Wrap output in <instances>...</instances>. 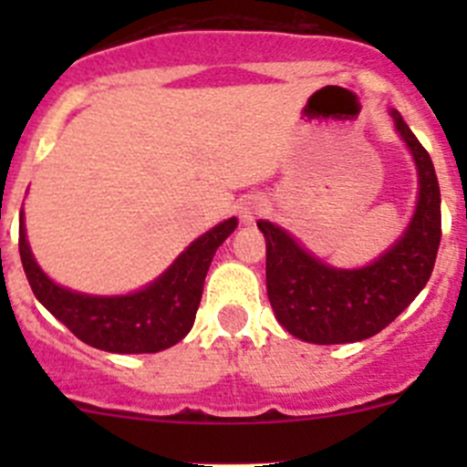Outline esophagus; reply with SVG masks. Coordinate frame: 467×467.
<instances>
[{
    "instance_id": "esophagus-1",
    "label": "esophagus",
    "mask_w": 467,
    "mask_h": 467,
    "mask_svg": "<svg viewBox=\"0 0 467 467\" xmlns=\"http://www.w3.org/2000/svg\"><path fill=\"white\" fill-rule=\"evenodd\" d=\"M239 212H242V219L246 221V223H251V221L260 219L262 214H266L268 205H266V201L260 199V196H251V199L244 201L242 210Z\"/></svg>"
}]
</instances>
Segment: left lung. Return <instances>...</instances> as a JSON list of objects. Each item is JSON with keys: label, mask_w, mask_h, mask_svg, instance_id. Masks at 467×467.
<instances>
[{"label": "left lung", "mask_w": 467, "mask_h": 467, "mask_svg": "<svg viewBox=\"0 0 467 467\" xmlns=\"http://www.w3.org/2000/svg\"><path fill=\"white\" fill-rule=\"evenodd\" d=\"M420 181L407 233L370 266L343 271L305 253L285 230L257 221L266 237V294L282 327L309 343H355L381 332L413 303L434 271L441 244V190L427 149L390 110Z\"/></svg>", "instance_id": "obj_1"}]
</instances>
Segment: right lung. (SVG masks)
I'll return each mask as SVG.
<instances>
[{
	"instance_id": "add662e5",
	"label": "right lung",
	"mask_w": 467,
	"mask_h": 467,
	"mask_svg": "<svg viewBox=\"0 0 467 467\" xmlns=\"http://www.w3.org/2000/svg\"><path fill=\"white\" fill-rule=\"evenodd\" d=\"M237 228V219L214 225L196 239L153 285L130 296L101 298L69 291L40 271L20 219V257L36 298L88 346L117 355H144L176 346L187 337L203 296L216 248Z\"/></svg>"
}]
</instances>
